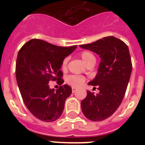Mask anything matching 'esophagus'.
Wrapping results in <instances>:
<instances>
[{
	"instance_id": "obj_1",
	"label": "esophagus",
	"mask_w": 145,
	"mask_h": 145,
	"mask_svg": "<svg viewBox=\"0 0 145 145\" xmlns=\"http://www.w3.org/2000/svg\"><path fill=\"white\" fill-rule=\"evenodd\" d=\"M77 91V88H75V87H72V93H75Z\"/></svg>"
}]
</instances>
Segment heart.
<instances>
[{
  "label": "heart",
  "mask_w": 145,
  "mask_h": 145,
  "mask_svg": "<svg viewBox=\"0 0 145 145\" xmlns=\"http://www.w3.org/2000/svg\"><path fill=\"white\" fill-rule=\"evenodd\" d=\"M80 56H81L82 60L84 61L85 64H87L89 61L92 59H95V57L90 52L88 51H84L80 53ZM67 64H68V58H65L64 59L62 62H61V68L65 70L67 68ZM66 81L68 84H70L72 86H80V85L84 84L85 81V78L83 76L80 75H70L67 77Z\"/></svg>",
  "instance_id": "obj_1"
}]
</instances>
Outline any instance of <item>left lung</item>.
<instances>
[{"mask_svg": "<svg viewBox=\"0 0 145 145\" xmlns=\"http://www.w3.org/2000/svg\"><path fill=\"white\" fill-rule=\"evenodd\" d=\"M80 46L95 52L101 58L96 76L88 83L98 86L99 93L94 95L86 91L81 109L87 119L101 121L110 117L123 99L133 67L129 51L123 41L113 36Z\"/></svg>", "mask_w": 145, "mask_h": 145, "instance_id": "1", "label": "left lung"}]
</instances>
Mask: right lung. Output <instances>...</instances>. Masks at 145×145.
Here are the masks:
<instances>
[{
  "instance_id": "right-lung-1",
  "label": "right lung",
  "mask_w": 145,
  "mask_h": 145,
  "mask_svg": "<svg viewBox=\"0 0 145 145\" xmlns=\"http://www.w3.org/2000/svg\"><path fill=\"white\" fill-rule=\"evenodd\" d=\"M77 46L61 47L39 39L27 42L18 52L16 77L22 98L29 111L42 121L52 122L61 117L65 102L72 89L68 85L57 90L49 83L63 84L61 62Z\"/></svg>"
}]
</instances>
